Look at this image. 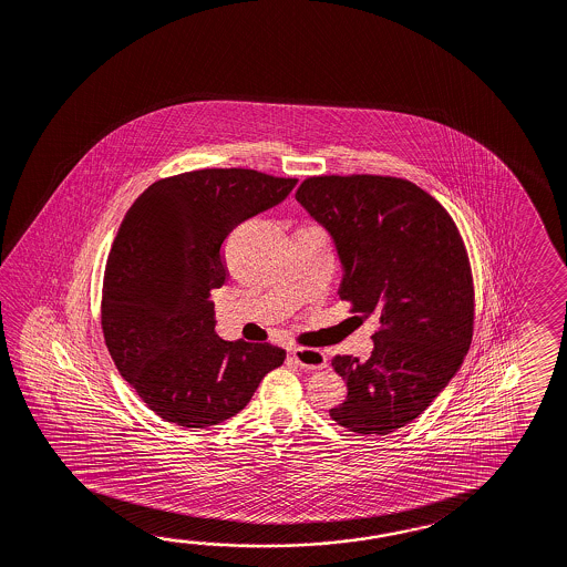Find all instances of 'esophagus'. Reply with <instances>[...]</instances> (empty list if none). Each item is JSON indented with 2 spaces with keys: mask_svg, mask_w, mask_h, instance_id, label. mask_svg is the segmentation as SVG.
Here are the masks:
<instances>
[{
  "mask_svg": "<svg viewBox=\"0 0 567 567\" xmlns=\"http://www.w3.org/2000/svg\"><path fill=\"white\" fill-rule=\"evenodd\" d=\"M291 357L299 368L309 369V371L323 369L326 363H328L326 354L322 351H318V349H295L291 352Z\"/></svg>",
  "mask_w": 567,
  "mask_h": 567,
  "instance_id": "1",
  "label": "esophagus"
}]
</instances>
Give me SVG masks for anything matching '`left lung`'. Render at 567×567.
<instances>
[{
    "instance_id": "obj_1",
    "label": "left lung",
    "mask_w": 567,
    "mask_h": 567,
    "mask_svg": "<svg viewBox=\"0 0 567 567\" xmlns=\"http://www.w3.org/2000/svg\"><path fill=\"white\" fill-rule=\"evenodd\" d=\"M297 202L337 244L340 299L357 313H380L368 361L337 354L347 400L338 425L385 435L427 409L471 349L475 287L454 218L419 185L383 175H320Z\"/></svg>"
}]
</instances>
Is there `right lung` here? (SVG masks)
Masks as SVG:
<instances>
[{"mask_svg": "<svg viewBox=\"0 0 567 567\" xmlns=\"http://www.w3.org/2000/svg\"><path fill=\"white\" fill-rule=\"evenodd\" d=\"M295 184L254 168H199L151 185L123 216L103 278V337L123 380L168 423L227 421L282 365L287 352L268 342L216 337L210 291L227 280L230 230Z\"/></svg>", "mask_w": 567, "mask_h": 567, "instance_id": "1", "label": "right lung"}]
</instances>
